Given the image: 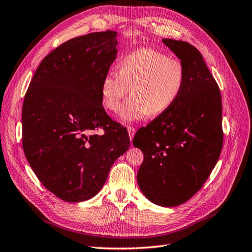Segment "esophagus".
I'll list each match as a JSON object with an SVG mask.
<instances>
[{"instance_id": "34e87169", "label": "esophagus", "mask_w": 252, "mask_h": 252, "mask_svg": "<svg viewBox=\"0 0 252 252\" xmlns=\"http://www.w3.org/2000/svg\"><path fill=\"white\" fill-rule=\"evenodd\" d=\"M127 131H128V134H129L130 140H132L133 137H134V133H136V129H134L133 127H128L127 128Z\"/></svg>"}]
</instances>
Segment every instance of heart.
Returning a JSON list of instances; mask_svg holds the SVG:
<instances>
[{"label": "heart", "mask_w": 252, "mask_h": 252, "mask_svg": "<svg viewBox=\"0 0 252 252\" xmlns=\"http://www.w3.org/2000/svg\"><path fill=\"white\" fill-rule=\"evenodd\" d=\"M119 75L109 71L100 83L103 107L118 112L130 89L129 97L121 109L120 120L131 124L150 113L160 115L179 100L187 80L180 61L154 49L142 48L124 55L118 64Z\"/></svg>", "instance_id": "b5f03b06"}]
</instances>
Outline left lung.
I'll return each mask as SVG.
<instances>
[{"instance_id":"1","label":"left lung","mask_w":252,"mask_h":252,"mask_svg":"<svg viewBox=\"0 0 252 252\" xmlns=\"http://www.w3.org/2000/svg\"><path fill=\"white\" fill-rule=\"evenodd\" d=\"M185 66L187 80L174 106L133 138L144 159L141 191L152 203L173 207L203 186L222 149V106L218 85L199 50L186 41L162 39Z\"/></svg>"}]
</instances>
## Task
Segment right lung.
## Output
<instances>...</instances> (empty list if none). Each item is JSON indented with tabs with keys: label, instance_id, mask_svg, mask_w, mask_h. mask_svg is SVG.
Returning <instances> with one entry per match:
<instances>
[{
	"label": "right lung",
	"instance_id": "1",
	"mask_svg": "<svg viewBox=\"0 0 252 252\" xmlns=\"http://www.w3.org/2000/svg\"><path fill=\"white\" fill-rule=\"evenodd\" d=\"M116 36L115 31L95 32L54 49L24 97V155L42 185L65 202L95 197L130 146L126 128L101 107L100 83L116 59ZM100 127L102 135L89 133Z\"/></svg>",
	"mask_w": 252,
	"mask_h": 252
}]
</instances>
